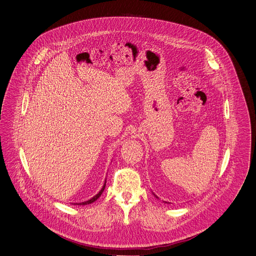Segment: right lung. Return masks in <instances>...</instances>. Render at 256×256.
Returning a JSON list of instances; mask_svg holds the SVG:
<instances>
[{
    "instance_id": "add662e5",
    "label": "right lung",
    "mask_w": 256,
    "mask_h": 256,
    "mask_svg": "<svg viewBox=\"0 0 256 256\" xmlns=\"http://www.w3.org/2000/svg\"><path fill=\"white\" fill-rule=\"evenodd\" d=\"M105 186H106V182H105V184H104V186L102 188V190L94 196V198H92L91 199H89L88 201H86V202H82V203H78V205H86V204H90V203H92V202H94L95 200H97V199L99 198V196L102 194V192H104V188H105Z\"/></svg>"
}]
</instances>
